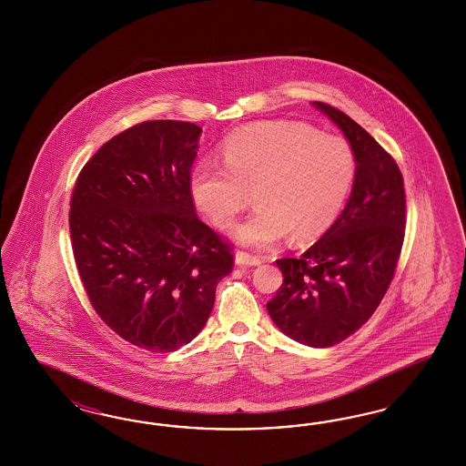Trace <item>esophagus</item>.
Segmentation results:
<instances>
[{"label": "esophagus", "mask_w": 466, "mask_h": 466, "mask_svg": "<svg viewBox=\"0 0 466 466\" xmlns=\"http://www.w3.org/2000/svg\"><path fill=\"white\" fill-rule=\"evenodd\" d=\"M236 263L239 267H258L263 263V259L256 254L246 253V251H238L236 253Z\"/></svg>", "instance_id": "esophagus-1"}]
</instances>
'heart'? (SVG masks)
<instances>
[{"instance_id":"obj_1","label":"heart","mask_w":466,"mask_h":466,"mask_svg":"<svg viewBox=\"0 0 466 466\" xmlns=\"http://www.w3.org/2000/svg\"><path fill=\"white\" fill-rule=\"evenodd\" d=\"M222 160L195 166L189 193L217 228L234 226L253 193L258 210L234 232L251 248H268L289 234L297 244L323 236L357 176L350 141L299 121L238 129L224 141Z\"/></svg>"}]
</instances>
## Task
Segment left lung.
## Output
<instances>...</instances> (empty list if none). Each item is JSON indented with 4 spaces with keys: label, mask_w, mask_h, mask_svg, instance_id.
Masks as SVG:
<instances>
[{
    "label": "left lung",
    "mask_w": 466,
    "mask_h": 466,
    "mask_svg": "<svg viewBox=\"0 0 466 466\" xmlns=\"http://www.w3.org/2000/svg\"><path fill=\"white\" fill-rule=\"evenodd\" d=\"M314 106L350 141L357 176L325 236L299 258L277 259L283 283L267 309L287 337L326 349L353 335L381 304L405 239L407 199L395 158L347 114Z\"/></svg>",
    "instance_id": "8db88e82"
}]
</instances>
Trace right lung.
I'll return each instance as SVG.
<instances>
[{
  "label": "right lung",
  "instance_id": "add662e5",
  "mask_svg": "<svg viewBox=\"0 0 466 466\" xmlns=\"http://www.w3.org/2000/svg\"><path fill=\"white\" fill-rule=\"evenodd\" d=\"M201 127L143 121L106 141L71 193V248L85 292L116 335L174 352L207 325L232 246L197 217L189 174Z\"/></svg>",
  "mask_w": 466,
  "mask_h": 466
}]
</instances>
